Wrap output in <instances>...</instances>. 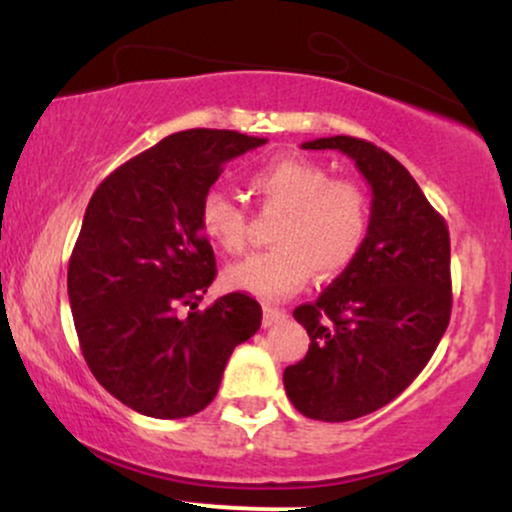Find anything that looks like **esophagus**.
I'll return each mask as SVG.
<instances>
[{
  "instance_id": "34e87169",
  "label": "esophagus",
  "mask_w": 512,
  "mask_h": 512,
  "mask_svg": "<svg viewBox=\"0 0 512 512\" xmlns=\"http://www.w3.org/2000/svg\"><path fill=\"white\" fill-rule=\"evenodd\" d=\"M281 320H286V310L274 308V305H264V310H262L264 327H272V325H276V322H281Z\"/></svg>"
}]
</instances>
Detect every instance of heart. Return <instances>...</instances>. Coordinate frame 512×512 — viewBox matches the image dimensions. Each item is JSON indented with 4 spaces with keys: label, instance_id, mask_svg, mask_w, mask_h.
Here are the masks:
<instances>
[{
    "label": "heart",
    "instance_id": "heart-1",
    "mask_svg": "<svg viewBox=\"0 0 512 512\" xmlns=\"http://www.w3.org/2000/svg\"><path fill=\"white\" fill-rule=\"evenodd\" d=\"M252 190L269 207L284 209L274 226L279 245L228 267L223 279L231 289L279 301L305 286L315 269L325 276L344 272L366 243V192L351 180H332L330 170L310 158H276L252 175ZM199 223L221 250L240 252L248 243V216L228 192H204Z\"/></svg>",
    "mask_w": 512,
    "mask_h": 512
}]
</instances>
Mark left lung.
Returning <instances> with one entry per match:
<instances>
[{
  "label": "left lung",
  "instance_id": "1",
  "mask_svg": "<svg viewBox=\"0 0 512 512\" xmlns=\"http://www.w3.org/2000/svg\"><path fill=\"white\" fill-rule=\"evenodd\" d=\"M368 180V236L356 260L293 317L308 330L305 358L284 370L291 404L317 421H351L414 383L450 322L448 223L409 170L366 139L325 137Z\"/></svg>",
  "mask_w": 512,
  "mask_h": 512
}]
</instances>
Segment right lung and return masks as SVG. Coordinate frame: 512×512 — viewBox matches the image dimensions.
Here are the masks:
<instances>
[{
    "instance_id": "add662e5",
    "label": "right lung",
    "mask_w": 512,
    "mask_h": 512,
    "mask_svg": "<svg viewBox=\"0 0 512 512\" xmlns=\"http://www.w3.org/2000/svg\"><path fill=\"white\" fill-rule=\"evenodd\" d=\"M267 144L231 129H187L129 158L88 202L67 272L76 337L110 395L154 419H182L216 397L238 344L260 330L248 293L197 303L216 279L199 223L223 166ZM180 307H190L185 318Z\"/></svg>"
}]
</instances>
